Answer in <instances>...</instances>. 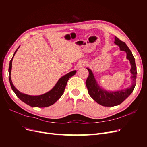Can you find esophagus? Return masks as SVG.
<instances>
[{"label":"esophagus","mask_w":147,"mask_h":147,"mask_svg":"<svg viewBox=\"0 0 147 147\" xmlns=\"http://www.w3.org/2000/svg\"><path fill=\"white\" fill-rule=\"evenodd\" d=\"M85 65H86V63H84V62H83V63H81L80 64H79V67H83Z\"/></svg>","instance_id":"1"}]
</instances>
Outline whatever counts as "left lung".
<instances>
[{"label": "left lung", "mask_w": 147, "mask_h": 147, "mask_svg": "<svg viewBox=\"0 0 147 147\" xmlns=\"http://www.w3.org/2000/svg\"><path fill=\"white\" fill-rule=\"evenodd\" d=\"M114 43L119 46L120 50L124 51L126 53V57L127 59L129 60L131 65L130 71L132 74L131 78L132 82V85L125 90L115 92L107 91L99 87L97 83L92 71L89 68H87L89 72V75L86 79V85L88 88L89 94L97 103L105 107H113L121 104L131 94L136 86L137 68L134 57L133 56L131 51L126 44L124 42L120 40L117 37H115Z\"/></svg>", "instance_id": "left-lung-1"}]
</instances>
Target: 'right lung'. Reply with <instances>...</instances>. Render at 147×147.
<instances>
[{"label": "right lung", "mask_w": 147, "mask_h": 147, "mask_svg": "<svg viewBox=\"0 0 147 147\" xmlns=\"http://www.w3.org/2000/svg\"><path fill=\"white\" fill-rule=\"evenodd\" d=\"M20 47L16 49V50L15 51L14 55L13 56L12 59L10 61L9 64V69H8V72H9V81L10 83L11 88L12 90L14 91L16 96L18 98L23 101L26 104H28L32 107H47L53 104H54L55 102L58 100L60 97L63 96L66 84L67 83L69 79L72 77L76 74V70L72 71L69 74L65 75L64 76L62 77L56 83L55 86L51 90L48 91L45 94L39 95V96H30L28 95L19 91L14 86L12 83L11 79V70L12 67V60L13 57H14L15 53L17 50H18Z\"/></svg>", "instance_id": "add662e5"}]
</instances>
